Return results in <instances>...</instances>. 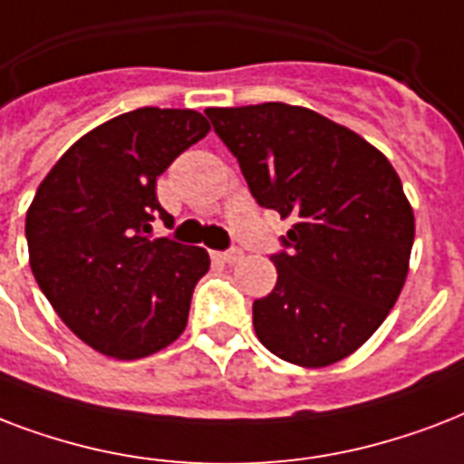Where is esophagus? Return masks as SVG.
<instances>
[{
    "mask_svg": "<svg viewBox=\"0 0 464 464\" xmlns=\"http://www.w3.org/2000/svg\"><path fill=\"white\" fill-rule=\"evenodd\" d=\"M215 256L220 258V261H225V264H239L244 258L242 249H227V251H218Z\"/></svg>",
    "mask_w": 464,
    "mask_h": 464,
    "instance_id": "34e87169",
    "label": "esophagus"
}]
</instances>
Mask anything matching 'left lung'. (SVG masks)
<instances>
[{"label":"left lung","mask_w":464,"mask_h":464,"mask_svg":"<svg viewBox=\"0 0 464 464\" xmlns=\"http://www.w3.org/2000/svg\"><path fill=\"white\" fill-rule=\"evenodd\" d=\"M261 208L293 218L271 254L276 288L254 300L273 355L322 368L351 355L397 303L414 213L392 164L361 135L288 103L208 109Z\"/></svg>","instance_id":"8db88e82"}]
</instances>
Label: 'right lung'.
Segmentation results:
<instances>
[{"label":"right lung","mask_w":464,"mask_h":464,"mask_svg":"<svg viewBox=\"0 0 464 464\" xmlns=\"http://www.w3.org/2000/svg\"><path fill=\"white\" fill-rule=\"evenodd\" d=\"M210 130L191 109H138L79 138L50 169L26 213L31 271L64 324L99 353L135 361L181 336L200 246L152 239L174 218L157 176Z\"/></svg>","instance_id":"add662e5"}]
</instances>
